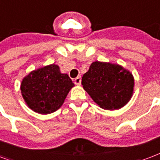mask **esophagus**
<instances>
[{
    "instance_id": "obj_1",
    "label": "esophagus",
    "mask_w": 160,
    "mask_h": 160,
    "mask_svg": "<svg viewBox=\"0 0 160 160\" xmlns=\"http://www.w3.org/2000/svg\"><path fill=\"white\" fill-rule=\"evenodd\" d=\"M81 81H82V79H81V77H80V76H79V77H77V78L74 79V82H75V84H77V85L81 84Z\"/></svg>"
}]
</instances>
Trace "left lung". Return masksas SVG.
<instances>
[{"label": "left lung", "mask_w": 160, "mask_h": 160, "mask_svg": "<svg viewBox=\"0 0 160 160\" xmlns=\"http://www.w3.org/2000/svg\"><path fill=\"white\" fill-rule=\"evenodd\" d=\"M83 88L104 110H118L129 102L134 78L129 71L117 64L93 62L82 78Z\"/></svg>", "instance_id": "8db88e82"}]
</instances>
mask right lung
<instances>
[{
	"label": "right lung",
	"instance_id": "right-lung-1",
	"mask_svg": "<svg viewBox=\"0 0 160 160\" xmlns=\"http://www.w3.org/2000/svg\"><path fill=\"white\" fill-rule=\"evenodd\" d=\"M74 86L67 74H62L57 65L39 68L26 76L21 83L22 98L34 112L46 115L55 112L64 103Z\"/></svg>",
	"mask_w": 160,
	"mask_h": 160
}]
</instances>
